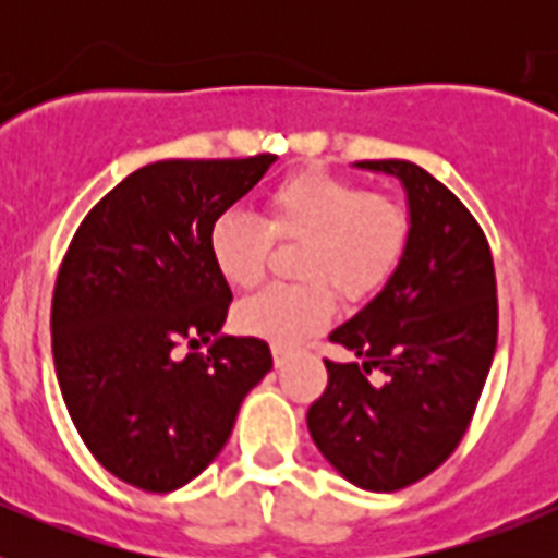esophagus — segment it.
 <instances>
[{"mask_svg":"<svg viewBox=\"0 0 558 558\" xmlns=\"http://www.w3.org/2000/svg\"><path fill=\"white\" fill-rule=\"evenodd\" d=\"M270 352H274V363H276V368H284V366H288V360L293 357V349L279 347V343H274V347H270Z\"/></svg>","mask_w":558,"mask_h":558,"instance_id":"1","label":"esophagus"}]
</instances>
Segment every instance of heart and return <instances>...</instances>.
Returning <instances> with one entry per match:
<instances>
[{"mask_svg": "<svg viewBox=\"0 0 558 558\" xmlns=\"http://www.w3.org/2000/svg\"><path fill=\"white\" fill-rule=\"evenodd\" d=\"M304 243L295 274L307 284L268 288L234 313L240 332L290 347L322 332L335 315V293L357 302L399 268L411 218L397 201L327 170L293 172L265 198V226L243 211H223L209 229V254L231 288H254L268 268L270 245Z\"/></svg>", "mask_w": 558, "mask_h": 558, "instance_id": "1", "label": "heart"}]
</instances>
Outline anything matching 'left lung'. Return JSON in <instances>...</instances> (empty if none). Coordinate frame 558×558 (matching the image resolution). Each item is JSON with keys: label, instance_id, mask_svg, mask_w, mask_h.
I'll return each instance as SVG.
<instances>
[{"label": "left lung", "instance_id": "obj_1", "mask_svg": "<svg viewBox=\"0 0 558 558\" xmlns=\"http://www.w3.org/2000/svg\"><path fill=\"white\" fill-rule=\"evenodd\" d=\"M357 167L402 181L411 240L386 288L329 335L360 360H324L329 383L307 427L347 481L397 492L438 470L470 427L497 347L495 263L470 209L430 172L402 159Z\"/></svg>", "mask_w": 558, "mask_h": 558}]
</instances>
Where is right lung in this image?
Wrapping results in <instances>:
<instances>
[{"instance_id":"add662e5","label":"right lung","mask_w":558,"mask_h":558,"mask_svg":"<svg viewBox=\"0 0 558 558\" xmlns=\"http://www.w3.org/2000/svg\"><path fill=\"white\" fill-rule=\"evenodd\" d=\"M167 159L131 172L72 236L52 293V357L88 452L136 489H181L209 466L245 393L274 368L265 340L218 335L231 304L211 223L274 165ZM210 343L206 355L180 347Z\"/></svg>"}]
</instances>
